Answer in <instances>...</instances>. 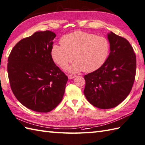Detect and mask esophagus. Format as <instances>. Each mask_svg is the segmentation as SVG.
Instances as JSON below:
<instances>
[{
    "instance_id": "obj_1",
    "label": "esophagus",
    "mask_w": 145,
    "mask_h": 145,
    "mask_svg": "<svg viewBox=\"0 0 145 145\" xmlns=\"http://www.w3.org/2000/svg\"><path fill=\"white\" fill-rule=\"evenodd\" d=\"M76 77V76H73V75H69L68 76V79H72Z\"/></svg>"
}]
</instances>
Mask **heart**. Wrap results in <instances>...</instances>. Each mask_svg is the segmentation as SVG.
<instances>
[{
  "label": "heart",
  "instance_id": "b5f03b06",
  "mask_svg": "<svg viewBox=\"0 0 145 145\" xmlns=\"http://www.w3.org/2000/svg\"><path fill=\"white\" fill-rule=\"evenodd\" d=\"M60 43L61 46H53L52 57L63 69L74 57L76 62L68 69L71 73L82 70L85 72L94 71L105 63L110 52V42L106 37L82 31L64 35Z\"/></svg>",
  "mask_w": 145,
  "mask_h": 145
}]
</instances>
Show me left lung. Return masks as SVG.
<instances>
[{"label": "left lung", "instance_id": "left-lung-1", "mask_svg": "<svg viewBox=\"0 0 145 145\" xmlns=\"http://www.w3.org/2000/svg\"><path fill=\"white\" fill-rule=\"evenodd\" d=\"M110 53L105 63L84 76V94L91 105L100 109L116 107L125 100L133 85L137 61L131 44L110 32L107 34Z\"/></svg>", "mask_w": 145, "mask_h": 145}]
</instances>
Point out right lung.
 Wrapping results in <instances>:
<instances>
[{
	"instance_id": "1",
	"label": "right lung",
	"mask_w": 145,
	"mask_h": 145,
	"mask_svg": "<svg viewBox=\"0 0 145 145\" xmlns=\"http://www.w3.org/2000/svg\"><path fill=\"white\" fill-rule=\"evenodd\" d=\"M56 36L50 31L35 32L17 42L8 58V79L15 96L26 108L40 113L59 104L67 81L52 58Z\"/></svg>"
}]
</instances>
